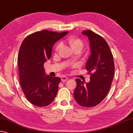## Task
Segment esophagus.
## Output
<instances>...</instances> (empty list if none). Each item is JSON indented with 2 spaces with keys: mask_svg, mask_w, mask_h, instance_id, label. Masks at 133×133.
Returning a JSON list of instances; mask_svg holds the SVG:
<instances>
[{
  "mask_svg": "<svg viewBox=\"0 0 133 133\" xmlns=\"http://www.w3.org/2000/svg\"><path fill=\"white\" fill-rule=\"evenodd\" d=\"M67 79H68V78H67L66 76L62 77V81L63 82H66V81H67Z\"/></svg>",
  "mask_w": 133,
  "mask_h": 133,
  "instance_id": "34e87169",
  "label": "esophagus"
}]
</instances>
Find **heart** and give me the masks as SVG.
<instances>
[{
	"label": "heart",
	"mask_w": 133,
	"mask_h": 133,
	"mask_svg": "<svg viewBox=\"0 0 133 133\" xmlns=\"http://www.w3.org/2000/svg\"><path fill=\"white\" fill-rule=\"evenodd\" d=\"M67 42L69 44V45H70L71 48L73 50V51L75 50H81L83 49L84 47V43L82 40L76 36H71L67 39ZM61 46H62V43L60 42H59L56 44L54 50L56 52H57L59 49H60Z\"/></svg>",
	"instance_id": "1"
}]
</instances>
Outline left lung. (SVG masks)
Instances as JSON below:
<instances>
[{"label":"left lung","mask_w":133,"mask_h":133,"mask_svg":"<svg viewBox=\"0 0 133 133\" xmlns=\"http://www.w3.org/2000/svg\"><path fill=\"white\" fill-rule=\"evenodd\" d=\"M88 37L91 54L86 65L90 75V82L85 83L76 79L74 97L78 104L86 108L98 105L108 94L114 75L113 56L107 41L101 35L90 30L83 31Z\"/></svg>","instance_id":"obj_1"}]
</instances>
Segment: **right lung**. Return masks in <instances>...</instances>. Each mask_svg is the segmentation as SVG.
Wrapping results in <instances>:
<instances>
[{
    "label": "right lung",
    "instance_id": "add662e5",
    "mask_svg": "<svg viewBox=\"0 0 133 133\" xmlns=\"http://www.w3.org/2000/svg\"><path fill=\"white\" fill-rule=\"evenodd\" d=\"M67 33L37 31L28 35L21 44L18 57L21 88L27 99L35 106H48L56 98L61 79L45 76L44 63L51 57L54 43Z\"/></svg>",
    "mask_w": 133,
    "mask_h": 133
}]
</instances>
